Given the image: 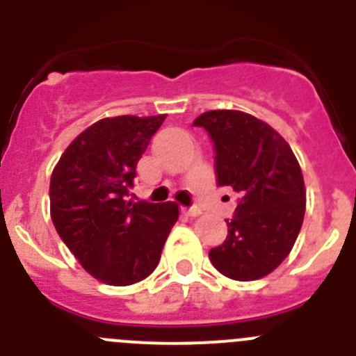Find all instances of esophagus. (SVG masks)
I'll list each match as a JSON object with an SVG mask.
<instances>
[{"mask_svg": "<svg viewBox=\"0 0 356 356\" xmlns=\"http://www.w3.org/2000/svg\"><path fill=\"white\" fill-rule=\"evenodd\" d=\"M181 210H184V213H187V216H191V217H196L201 213L200 207H188V209H181Z\"/></svg>", "mask_w": 356, "mask_h": 356, "instance_id": "34e87169", "label": "esophagus"}]
</instances>
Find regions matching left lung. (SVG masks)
Returning a JSON list of instances; mask_svg holds the SVG:
<instances>
[{"instance_id": "8db88e82", "label": "left lung", "mask_w": 356, "mask_h": 356, "mask_svg": "<svg viewBox=\"0 0 356 356\" xmlns=\"http://www.w3.org/2000/svg\"><path fill=\"white\" fill-rule=\"evenodd\" d=\"M193 127L212 140L217 185L238 194L226 241L209 251L210 262L232 280L262 278L287 259L303 225L300 163L275 128L238 110H210Z\"/></svg>"}]
</instances>
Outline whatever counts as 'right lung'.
Returning <instances> with one entry per match:
<instances>
[{
	"label": "right lung",
	"instance_id": "obj_1",
	"mask_svg": "<svg viewBox=\"0 0 356 356\" xmlns=\"http://www.w3.org/2000/svg\"><path fill=\"white\" fill-rule=\"evenodd\" d=\"M165 115H119L94 122L53 169L51 221L94 278L137 284L159 266L178 205L130 201L137 162Z\"/></svg>",
	"mask_w": 356,
	"mask_h": 356
}]
</instances>
